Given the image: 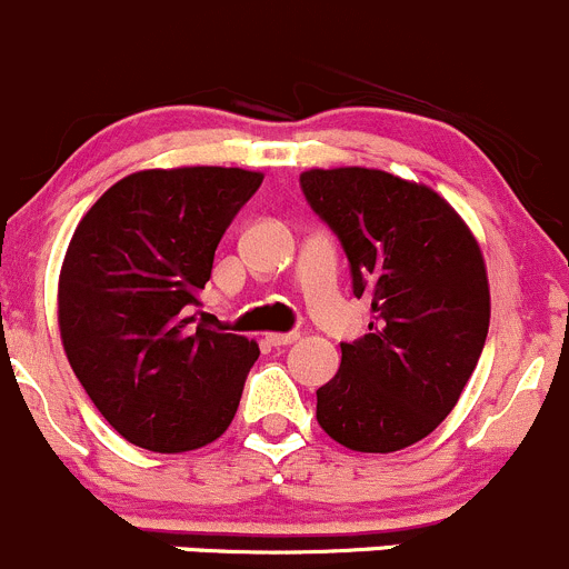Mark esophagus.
<instances>
[{"label":"esophagus","instance_id":"obj_1","mask_svg":"<svg viewBox=\"0 0 569 569\" xmlns=\"http://www.w3.org/2000/svg\"><path fill=\"white\" fill-rule=\"evenodd\" d=\"M297 338H300V332L289 330V332H269L267 341L272 343V347H289V343H295Z\"/></svg>","mask_w":569,"mask_h":569}]
</instances>
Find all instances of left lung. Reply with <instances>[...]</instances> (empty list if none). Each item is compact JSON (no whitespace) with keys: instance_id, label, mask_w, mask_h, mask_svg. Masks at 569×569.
Instances as JSON below:
<instances>
[{"instance_id":"1","label":"left lung","mask_w":569,"mask_h":569,"mask_svg":"<svg viewBox=\"0 0 569 569\" xmlns=\"http://www.w3.org/2000/svg\"><path fill=\"white\" fill-rule=\"evenodd\" d=\"M300 187L347 252L352 295L375 313L317 391L319 427L352 451L407 449L455 410L479 363L490 327L485 258L429 187L366 168L308 170Z\"/></svg>"}]
</instances>
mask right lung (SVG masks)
Returning a JSON list of instances; mask_svg holds the SVG:
<instances>
[{
    "label": "right lung",
    "mask_w": 569,
    "mask_h": 569,
    "mask_svg": "<svg viewBox=\"0 0 569 569\" xmlns=\"http://www.w3.org/2000/svg\"><path fill=\"white\" fill-rule=\"evenodd\" d=\"M261 181L239 168L142 170L73 231L57 295L62 347L101 416L140 449H200L237 416L258 343L187 313Z\"/></svg>",
    "instance_id": "obj_1"
}]
</instances>
